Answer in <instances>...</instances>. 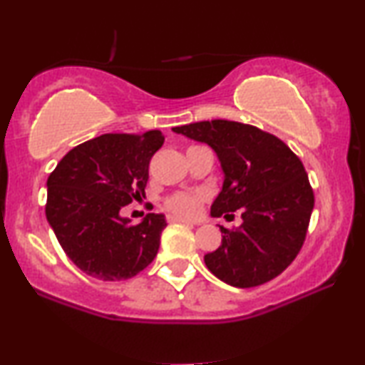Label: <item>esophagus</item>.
Returning a JSON list of instances; mask_svg holds the SVG:
<instances>
[{"mask_svg": "<svg viewBox=\"0 0 365 365\" xmlns=\"http://www.w3.org/2000/svg\"><path fill=\"white\" fill-rule=\"evenodd\" d=\"M168 221H169V222H184V224H199V222H196V221H191V219L179 217V216H169Z\"/></svg>", "mask_w": 365, "mask_h": 365, "instance_id": "obj_1", "label": "esophagus"}]
</instances>
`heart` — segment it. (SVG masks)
<instances>
[{
	"instance_id": "heart-1",
	"label": "heart",
	"mask_w": 365,
	"mask_h": 365,
	"mask_svg": "<svg viewBox=\"0 0 365 365\" xmlns=\"http://www.w3.org/2000/svg\"><path fill=\"white\" fill-rule=\"evenodd\" d=\"M204 196L201 192H178L166 199V209L178 216L192 217L201 211Z\"/></svg>"
}]
</instances>
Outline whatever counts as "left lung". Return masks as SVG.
Returning <instances> with one entry per match:
<instances>
[{"instance_id":"8db88e82","label":"left lung","mask_w":365,"mask_h":365,"mask_svg":"<svg viewBox=\"0 0 365 365\" xmlns=\"http://www.w3.org/2000/svg\"><path fill=\"white\" fill-rule=\"evenodd\" d=\"M173 131L209 144L217 154L224 181L212 216L229 217L241 209V226H219L221 246L204 256L209 271L241 289L277 277L301 251L314 209L301 159L281 139L251 124L212 119Z\"/></svg>"}]
</instances>
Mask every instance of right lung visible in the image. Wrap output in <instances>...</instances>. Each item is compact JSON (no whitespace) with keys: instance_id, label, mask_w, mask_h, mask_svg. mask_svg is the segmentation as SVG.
I'll use <instances>...</instances> for the list:
<instances>
[{"instance_id":"add662e5","label":"right lung","mask_w":365,"mask_h":365,"mask_svg":"<svg viewBox=\"0 0 365 365\" xmlns=\"http://www.w3.org/2000/svg\"><path fill=\"white\" fill-rule=\"evenodd\" d=\"M154 129L143 134L109 133L73 148L48 178L46 219L66 256L101 281H124L156 257L163 214L139 224L121 209L144 197L149 161L163 146Z\"/></svg>"}]
</instances>
